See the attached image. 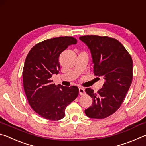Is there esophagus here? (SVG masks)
<instances>
[{"label":"esophagus","mask_w":146,"mask_h":146,"mask_svg":"<svg viewBox=\"0 0 146 146\" xmlns=\"http://www.w3.org/2000/svg\"><path fill=\"white\" fill-rule=\"evenodd\" d=\"M78 91H79V94H80V95H84L85 94V90L83 88H79L78 89Z\"/></svg>","instance_id":"obj_1"}]
</instances>
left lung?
<instances>
[{
	"label": "left lung",
	"instance_id": "8db88e82",
	"mask_svg": "<svg viewBox=\"0 0 146 146\" xmlns=\"http://www.w3.org/2000/svg\"><path fill=\"white\" fill-rule=\"evenodd\" d=\"M79 39L91 51L94 74L105 79L103 87L97 93L91 88L86 89L93 103L85 113L91 118H105L120 107L131 84L132 58L124 46L115 38L86 35Z\"/></svg>",
	"mask_w": 146,
	"mask_h": 146
}]
</instances>
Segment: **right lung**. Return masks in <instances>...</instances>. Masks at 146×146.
<instances>
[{
    "mask_svg": "<svg viewBox=\"0 0 146 146\" xmlns=\"http://www.w3.org/2000/svg\"><path fill=\"white\" fill-rule=\"evenodd\" d=\"M76 43L71 36L48 39L34 46L26 56L23 75L27 99L35 111L47 120L63 118L66 107L78 95L76 86H56L51 79L59 73L61 53Z\"/></svg>",
    "mask_w": 146,
    "mask_h": 146,
    "instance_id": "obj_1",
    "label": "right lung"
}]
</instances>
